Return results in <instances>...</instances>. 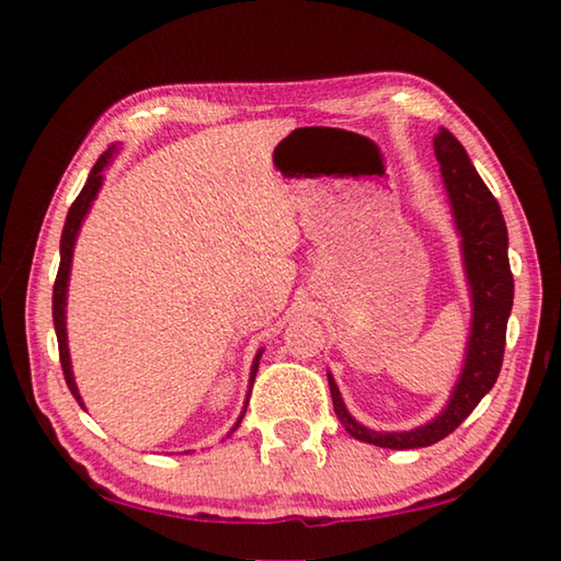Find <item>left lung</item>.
I'll return each instance as SVG.
<instances>
[{
    "instance_id": "1",
    "label": "left lung",
    "mask_w": 561,
    "mask_h": 561,
    "mask_svg": "<svg viewBox=\"0 0 561 561\" xmlns=\"http://www.w3.org/2000/svg\"><path fill=\"white\" fill-rule=\"evenodd\" d=\"M433 150L440 163L455 232L460 234L462 270L472 309L465 360L448 403L433 421L417 428L374 431L348 413L334 376L327 374L334 411L351 438L391 450L425 448L443 440L474 411L485 393H490L502 368L507 319L512 297H515V282H512L507 260V227L497 201L482 183L460 140L448 128H440L433 138Z\"/></svg>"
}]
</instances>
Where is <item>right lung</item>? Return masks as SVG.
<instances>
[{"instance_id":"right-lung-1","label":"right lung","mask_w":561,"mask_h":561,"mask_svg":"<svg viewBox=\"0 0 561 561\" xmlns=\"http://www.w3.org/2000/svg\"><path fill=\"white\" fill-rule=\"evenodd\" d=\"M118 153V146H111L106 153H103L96 165L91 168V173L87 178V185L76 197L73 205L69 207V215H66V222H64V232H61V247H59V254H61V262H59V274H56V282H54V329H56V341H59V358H61V368H64V378H66V386H69V391L73 393L76 401L83 408V398L79 393V386H76V378H73V368H71V356H69V336H66V294H69V277H71V262H73V247H76V237L81 232V225L87 220V215L91 210L93 201L99 197V190L103 185V170H106L113 158ZM260 358H262V348L257 351V356L252 360V368H250V391H247L244 398V405H242V413L237 417V423L230 428L232 435L237 428H240L244 411H247V403H250V393H252V383H254V376H257V368H260Z\"/></svg>"}]
</instances>
